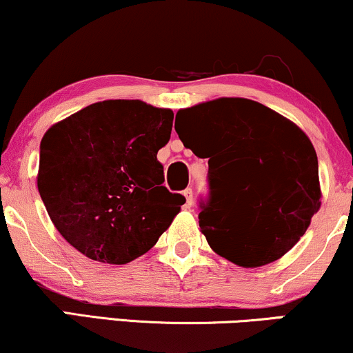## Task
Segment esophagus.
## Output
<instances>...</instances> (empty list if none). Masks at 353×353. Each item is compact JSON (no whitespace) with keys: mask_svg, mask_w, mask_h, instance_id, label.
<instances>
[{"mask_svg":"<svg viewBox=\"0 0 353 353\" xmlns=\"http://www.w3.org/2000/svg\"><path fill=\"white\" fill-rule=\"evenodd\" d=\"M184 195L187 199V205H194V192H192L190 187H187V189L184 190Z\"/></svg>","mask_w":353,"mask_h":353,"instance_id":"obj_1","label":"esophagus"}]
</instances>
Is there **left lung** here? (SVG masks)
I'll return each mask as SVG.
<instances>
[{"label":"left lung","mask_w":353,"mask_h":353,"mask_svg":"<svg viewBox=\"0 0 353 353\" xmlns=\"http://www.w3.org/2000/svg\"><path fill=\"white\" fill-rule=\"evenodd\" d=\"M177 115L174 128L185 148L208 158L210 192L199 202V225L213 251L241 267L287 254L321 205L310 138L269 107L241 97Z\"/></svg>","instance_id":"8db88e82"}]
</instances>
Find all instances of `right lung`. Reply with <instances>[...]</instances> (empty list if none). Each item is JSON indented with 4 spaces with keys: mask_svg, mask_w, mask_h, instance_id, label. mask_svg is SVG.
<instances>
[{
    "mask_svg": "<svg viewBox=\"0 0 353 353\" xmlns=\"http://www.w3.org/2000/svg\"><path fill=\"white\" fill-rule=\"evenodd\" d=\"M172 119L141 101H102L43 135L39 194L55 228L86 257L120 265L143 256L185 203L164 185L156 158Z\"/></svg>",
    "mask_w": 353,
    "mask_h": 353,
    "instance_id": "obj_1",
    "label": "right lung"
}]
</instances>
